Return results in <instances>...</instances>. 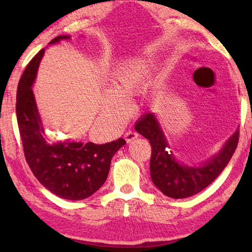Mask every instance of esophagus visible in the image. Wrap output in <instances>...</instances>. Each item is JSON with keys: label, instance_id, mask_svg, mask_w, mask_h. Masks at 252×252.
I'll return each mask as SVG.
<instances>
[{"label": "esophagus", "instance_id": "1", "mask_svg": "<svg viewBox=\"0 0 252 252\" xmlns=\"http://www.w3.org/2000/svg\"><path fill=\"white\" fill-rule=\"evenodd\" d=\"M138 135L139 134L136 133L134 130H129V131L126 132L125 138L126 140V142H131V141H133V140H135L136 138H138Z\"/></svg>", "mask_w": 252, "mask_h": 252}]
</instances>
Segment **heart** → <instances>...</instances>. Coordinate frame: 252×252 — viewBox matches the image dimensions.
Returning <instances> with one entry per match:
<instances>
[{"mask_svg": "<svg viewBox=\"0 0 252 252\" xmlns=\"http://www.w3.org/2000/svg\"><path fill=\"white\" fill-rule=\"evenodd\" d=\"M150 74V67L143 61L131 62L126 66L114 71L111 74V84L113 90H106L104 95V112L120 117L126 112V105L122 99L130 95L141 88Z\"/></svg>", "mask_w": 252, "mask_h": 252, "instance_id": "b5f03b06", "label": "heart"}]
</instances>
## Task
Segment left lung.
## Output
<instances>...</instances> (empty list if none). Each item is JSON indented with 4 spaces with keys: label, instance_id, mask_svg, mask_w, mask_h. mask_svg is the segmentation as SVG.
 I'll list each match as a JSON object with an SVG mask.
<instances>
[{
    "label": "left lung",
    "instance_id": "left-lung-1",
    "mask_svg": "<svg viewBox=\"0 0 252 252\" xmlns=\"http://www.w3.org/2000/svg\"><path fill=\"white\" fill-rule=\"evenodd\" d=\"M135 130L151 144L150 172L152 182L162 193L173 199L191 197L202 191L222 172L239 142V130L222 150L202 167H183L168 151V143L153 113H146L135 123Z\"/></svg>",
    "mask_w": 252,
    "mask_h": 252
}]
</instances>
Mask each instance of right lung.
<instances>
[{"label":"right lung","mask_w":252,"mask_h":252,"mask_svg":"<svg viewBox=\"0 0 252 252\" xmlns=\"http://www.w3.org/2000/svg\"><path fill=\"white\" fill-rule=\"evenodd\" d=\"M69 37L57 36L50 44ZM43 54L42 49L30 61L18 84L15 108L24 157L34 176L51 192L66 200H82L105 182L114 153L126 142L120 138L104 144L48 143L31 89Z\"/></svg>","instance_id":"add662e5"}]
</instances>
